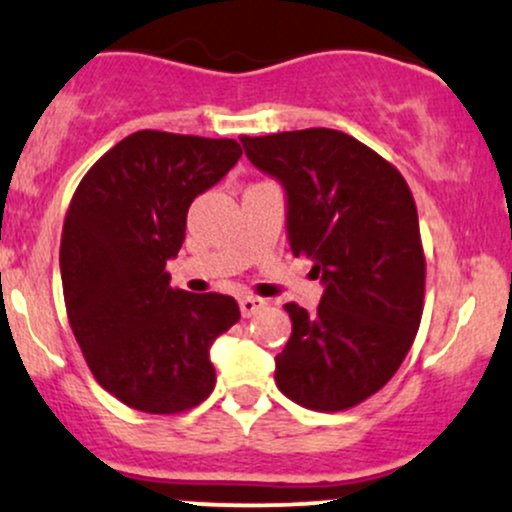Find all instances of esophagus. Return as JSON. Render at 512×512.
<instances>
[{"label":"esophagus","instance_id":"1","mask_svg":"<svg viewBox=\"0 0 512 512\" xmlns=\"http://www.w3.org/2000/svg\"><path fill=\"white\" fill-rule=\"evenodd\" d=\"M266 305H268L266 300H263V298H254V295H244V298H239L241 315H244V317L256 315V312H261Z\"/></svg>","mask_w":512,"mask_h":512}]
</instances>
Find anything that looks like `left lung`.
I'll use <instances>...</instances> for the list:
<instances>
[{
  "mask_svg": "<svg viewBox=\"0 0 512 512\" xmlns=\"http://www.w3.org/2000/svg\"><path fill=\"white\" fill-rule=\"evenodd\" d=\"M246 158L285 192V232L312 258L315 312L288 302L293 334L276 356L280 393L337 412L381 390L422 317L425 256L408 183L376 151L334 129L241 136Z\"/></svg>",
  "mask_w": 512,
  "mask_h": 512,
  "instance_id": "left-lung-1",
  "label": "left lung"
}]
</instances>
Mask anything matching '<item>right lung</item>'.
<instances>
[{
  "mask_svg": "<svg viewBox=\"0 0 512 512\" xmlns=\"http://www.w3.org/2000/svg\"><path fill=\"white\" fill-rule=\"evenodd\" d=\"M241 158L234 139L136 131L75 190L60 239L68 320L87 366L129 408L173 415L214 388L210 349L239 322L219 293L170 288L166 263L185 241L188 210Z\"/></svg>",
  "mask_w": 512,
  "mask_h": 512,
  "instance_id": "right-lung-1",
  "label": "right lung"
}]
</instances>
